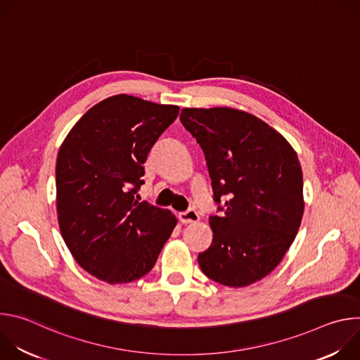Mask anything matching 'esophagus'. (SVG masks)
<instances>
[{"label": "esophagus", "instance_id": "34e87169", "mask_svg": "<svg viewBox=\"0 0 360 360\" xmlns=\"http://www.w3.org/2000/svg\"><path fill=\"white\" fill-rule=\"evenodd\" d=\"M178 218H179V221L182 222V224H196L198 221H199V215L195 212V211H192V210H189V211H186V212H181L179 215H178Z\"/></svg>", "mask_w": 360, "mask_h": 360}]
</instances>
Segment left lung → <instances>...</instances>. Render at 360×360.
Instances as JSON below:
<instances>
[{"label":"left lung","instance_id":"obj_1","mask_svg":"<svg viewBox=\"0 0 360 360\" xmlns=\"http://www.w3.org/2000/svg\"><path fill=\"white\" fill-rule=\"evenodd\" d=\"M181 122L200 145L214 198L211 246L198 255L210 279L245 288L269 275L299 231L304 200L296 150L282 134L242 110L184 108Z\"/></svg>","mask_w":360,"mask_h":360}]
</instances>
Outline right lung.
Listing matches in <instances>:
<instances>
[{
  "label": "right lung",
  "instance_id": "obj_1",
  "mask_svg": "<svg viewBox=\"0 0 360 360\" xmlns=\"http://www.w3.org/2000/svg\"><path fill=\"white\" fill-rule=\"evenodd\" d=\"M178 105L120 94L88 110L60 146L57 215L77 264L110 285L145 276L178 221L135 199L148 152Z\"/></svg>",
  "mask_w": 360,
  "mask_h": 360
}]
</instances>
